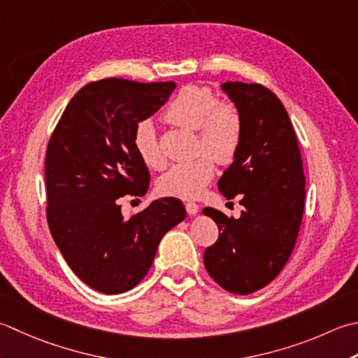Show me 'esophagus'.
<instances>
[{
    "label": "esophagus",
    "mask_w": 358,
    "mask_h": 358,
    "mask_svg": "<svg viewBox=\"0 0 358 358\" xmlns=\"http://www.w3.org/2000/svg\"><path fill=\"white\" fill-rule=\"evenodd\" d=\"M186 211H187L189 215H195V214H197V213L200 211V208H199L197 203L189 201V203H186Z\"/></svg>",
    "instance_id": "esophagus-1"
}]
</instances>
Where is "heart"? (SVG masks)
Returning a JSON list of instances; mask_svg holds the SVG:
<instances>
[{"label": "heart", "mask_w": 358, "mask_h": 358, "mask_svg": "<svg viewBox=\"0 0 358 358\" xmlns=\"http://www.w3.org/2000/svg\"><path fill=\"white\" fill-rule=\"evenodd\" d=\"M167 121L187 130H199L200 150H205L217 163L228 164L239 152L243 136V122L236 105L217 102L209 87L186 85L164 110ZM131 144L139 159L149 169H161V153L155 125L143 119L133 130ZM208 155L172 166L161 175L157 189L161 195L183 200L199 199L214 175V163Z\"/></svg>", "instance_id": "obj_1"}]
</instances>
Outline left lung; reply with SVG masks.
<instances>
[{
    "instance_id": "1",
    "label": "left lung",
    "mask_w": 358,
    "mask_h": 358,
    "mask_svg": "<svg viewBox=\"0 0 358 358\" xmlns=\"http://www.w3.org/2000/svg\"><path fill=\"white\" fill-rule=\"evenodd\" d=\"M220 88L239 110L243 136L219 191L228 200L241 195L243 211L234 219L203 209L219 227L203 262L223 289L248 295L289 261L303 220L306 178L295 130L278 96L259 83L225 82Z\"/></svg>"
}]
</instances>
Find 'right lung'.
<instances>
[{"label": "right lung", "mask_w": 358, "mask_h": 358, "mask_svg": "<svg viewBox=\"0 0 358 358\" xmlns=\"http://www.w3.org/2000/svg\"><path fill=\"white\" fill-rule=\"evenodd\" d=\"M175 82H91L66 105L46 150L48 225L76 276L105 295L125 293L150 270L167 231L185 220L178 199L153 200L125 220L117 200L144 195L150 175L133 130L169 101Z\"/></svg>", "instance_id": "obj_1"}]
</instances>
